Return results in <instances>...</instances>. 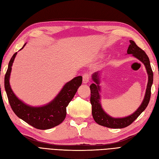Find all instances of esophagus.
Listing matches in <instances>:
<instances>
[{
    "instance_id": "1",
    "label": "esophagus",
    "mask_w": 159,
    "mask_h": 159,
    "mask_svg": "<svg viewBox=\"0 0 159 159\" xmlns=\"http://www.w3.org/2000/svg\"><path fill=\"white\" fill-rule=\"evenodd\" d=\"M90 79V75L89 74H84L83 75V83L84 84H87L89 82Z\"/></svg>"
}]
</instances>
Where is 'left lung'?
<instances>
[{"instance_id":"1","label":"left lung","mask_w":159,"mask_h":159,"mask_svg":"<svg viewBox=\"0 0 159 159\" xmlns=\"http://www.w3.org/2000/svg\"><path fill=\"white\" fill-rule=\"evenodd\" d=\"M131 44L129 46L127 50L128 54H132L139 60L145 65L147 74H148V84L146 89L145 98L137 111L129 116L123 118H114L109 116L105 113L102 107L99 95L100 86H99V72H95L92 75V79L95 84H91L89 88L91 90L90 102L92 106V115L95 121L102 126L112 129H122L130 125L134 120H135L144 110L146 109L149 103L151 98V86L153 82V73L151 69V66L149 61L148 57L141 48H140L133 40L129 41Z\"/></svg>"}]
</instances>
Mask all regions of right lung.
<instances>
[{
  "instance_id": "obj_1",
  "label": "right lung",
  "mask_w": 159,
  "mask_h": 159,
  "mask_svg": "<svg viewBox=\"0 0 159 159\" xmlns=\"http://www.w3.org/2000/svg\"><path fill=\"white\" fill-rule=\"evenodd\" d=\"M25 45L26 43L20 50ZM16 54L17 52L11 57L4 77V88L14 113L23 121L38 129H49L58 125L66 118V107L81 85L82 77H75L66 83L56 97L47 105L42 107L30 106L16 97L13 93L9 82L12 66Z\"/></svg>"
}]
</instances>
